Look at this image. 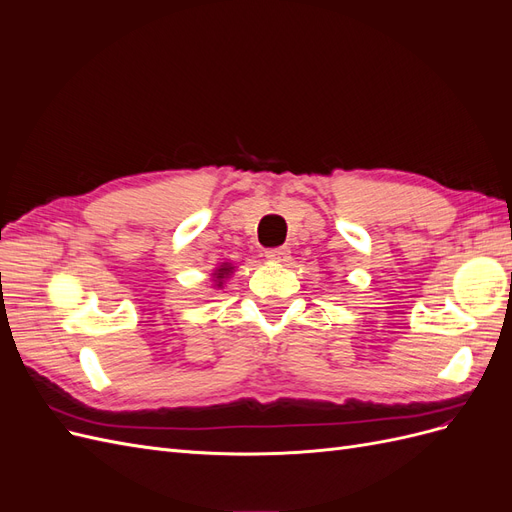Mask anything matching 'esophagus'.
Segmentation results:
<instances>
[{
	"instance_id": "obj_1",
	"label": "esophagus",
	"mask_w": 512,
	"mask_h": 512,
	"mask_svg": "<svg viewBox=\"0 0 512 512\" xmlns=\"http://www.w3.org/2000/svg\"><path fill=\"white\" fill-rule=\"evenodd\" d=\"M265 256H267V260H271V262H288L290 250H288V247H273V250H267V252H265Z\"/></svg>"
}]
</instances>
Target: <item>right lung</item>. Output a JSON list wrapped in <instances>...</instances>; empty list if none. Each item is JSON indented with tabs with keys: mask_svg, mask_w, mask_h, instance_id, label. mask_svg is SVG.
I'll list each match as a JSON object with an SVG mask.
<instances>
[{
	"mask_svg": "<svg viewBox=\"0 0 512 512\" xmlns=\"http://www.w3.org/2000/svg\"><path fill=\"white\" fill-rule=\"evenodd\" d=\"M232 273H235V265H232V262H222V265L215 267L213 273H211L213 288H224L226 280H228Z\"/></svg>",
	"mask_w": 512,
	"mask_h": 512,
	"instance_id": "add662e5",
	"label": "right lung"
}]
</instances>
